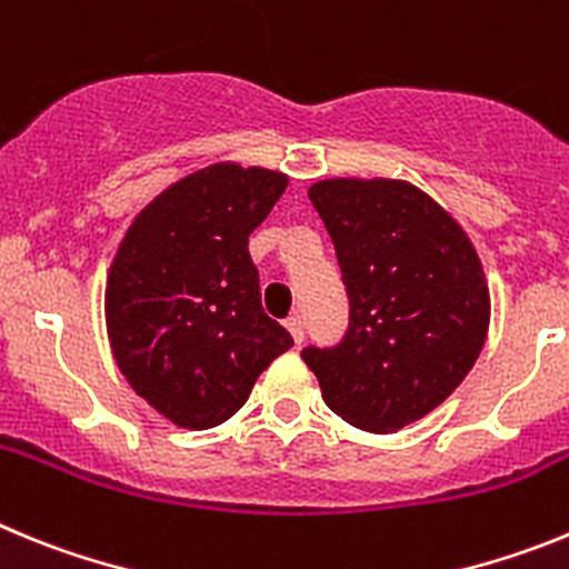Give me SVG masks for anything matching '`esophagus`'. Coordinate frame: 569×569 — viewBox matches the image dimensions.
Segmentation results:
<instances>
[{
  "label": "esophagus",
  "instance_id": "1",
  "mask_svg": "<svg viewBox=\"0 0 569 569\" xmlns=\"http://www.w3.org/2000/svg\"><path fill=\"white\" fill-rule=\"evenodd\" d=\"M284 328L290 330V336H293L296 345H301V341H305V319H301V316H290V319L284 321Z\"/></svg>",
  "mask_w": 569,
  "mask_h": 569
}]
</instances>
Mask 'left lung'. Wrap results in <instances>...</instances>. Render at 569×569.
I'll use <instances>...</instances> for the list:
<instances>
[{
    "instance_id": "1",
    "label": "left lung",
    "mask_w": 569,
    "mask_h": 569,
    "mask_svg": "<svg viewBox=\"0 0 569 569\" xmlns=\"http://www.w3.org/2000/svg\"><path fill=\"white\" fill-rule=\"evenodd\" d=\"M308 196L333 239L350 328L301 359L347 425L396 433L479 359L490 328L481 259L453 216L401 179H325Z\"/></svg>"
}]
</instances>
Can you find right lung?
<instances>
[{
  "label": "right lung",
  "instance_id": "1",
  "mask_svg": "<svg viewBox=\"0 0 569 569\" xmlns=\"http://www.w3.org/2000/svg\"><path fill=\"white\" fill-rule=\"evenodd\" d=\"M288 176L219 162L156 196L130 222L104 288L113 359L156 413L188 430L222 425L261 370L293 347L261 310L248 236Z\"/></svg>",
  "mask_w": 569,
  "mask_h": 569
}]
</instances>
